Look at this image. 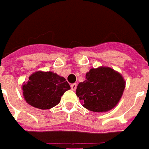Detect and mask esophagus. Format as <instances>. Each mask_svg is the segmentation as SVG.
<instances>
[{
	"label": "esophagus",
	"mask_w": 149,
	"mask_h": 149,
	"mask_svg": "<svg viewBox=\"0 0 149 149\" xmlns=\"http://www.w3.org/2000/svg\"><path fill=\"white\" fill-rule=\"evenodd\" d=\"M71 88H72V91H75L76 88H77V84H72L71 85Z\"/></svg>",
	"instance_id": "esophagus-1"
}]
</instances>
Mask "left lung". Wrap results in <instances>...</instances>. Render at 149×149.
<instances>
[{
  "label": "left lung",
  "mask_w": 149,
  "mask_h": 149,
  "mask_svg": "<svg viewBox=\"0 0 149 149\" xmlns=\"http://www.w3.org/2000/svg\"><path fill=\"white\" fill-rule=\"evenodd\" d=\"M125 86L123 76L110 68H91L85 81L78 84L76 95L86 109L96 113L107 112L119 103Z\"/></svg>",
  "instance_id": "left-lung-1"
}]
</instances>
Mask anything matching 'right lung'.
<instances>
[{"mask_svg":"<svg viewBox=\"0 0 149 149\" xmlns=\"http://www.w3.org/2000/svg\"><path fill=\"white\" fill-rule=\"evenodd\" d=\"M71 89L65 78L52 72H36L22 86L23 97L33 107L48 110L57 105L64 93Z\"/></svg>","mask_w":149,"mask_h":149,"instance_id":"right-lung-1","label":"right lung"}]
</instances>
